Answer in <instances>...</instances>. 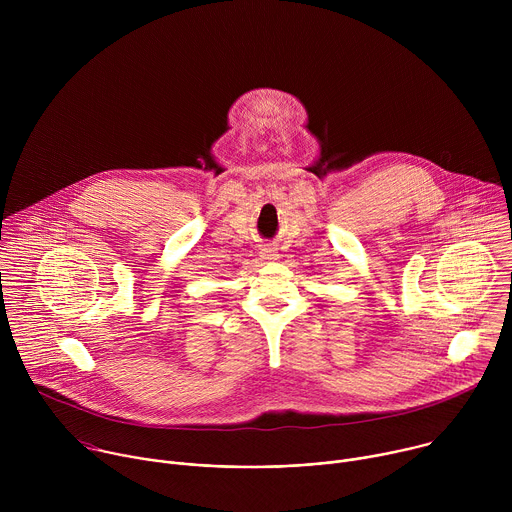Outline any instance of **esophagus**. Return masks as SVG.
Instances as JSON below:
<instances>
[{
	"label": "esophagus",
	"mask_w": 512,
	"mask_h": 512,
	"mask_svg": "<svg viewBox=\"0 0 512 512\" xmlns=\"http://www.w3.org/2000/svg\"><path fill=\"white\" fill-rule=\"evenodd\" d=\"M261 257H263V259H267V261H273V259H277V253H275V249L265 247V249L261 251Z\"/></svg>",
	"instance_id": "esophagus-1"
}]
</instances>
